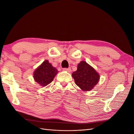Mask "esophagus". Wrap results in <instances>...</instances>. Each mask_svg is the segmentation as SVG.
Masks as SVG:
<instances>
[{
	"label": "esophagus",
	"mask_w": 134,
	"mask_h": 134,
	"mask_svg": "<svg viewBox=\"0 0 134 134\" xmlns=\"http://www.w3.org/2000/svg\"><path fill=\"white\" fill-rule=\"evenodd\" d=\"M63 70L64 71H67V72H70L71 71V69L70 68H63Z\"/></svg>",
	"instance_id": "esophagus-1"
}]
</instances>
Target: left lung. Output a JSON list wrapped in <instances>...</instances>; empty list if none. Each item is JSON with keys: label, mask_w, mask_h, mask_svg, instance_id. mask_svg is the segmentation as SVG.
I'll return each mask as SVG.
<instances>
[{"label": "left lung", "mask_w": 134, "mask_h": 134, "mask_svg": "<svg viewBox=\"0 0 134 134\" xmlns=\"http://www.w3.org/2000/svg\"><path fill=\"white\" fill-rule=\"evenodd\" d=\"M72 76L75 84L83 91L92 90L99 80V74L84 61L78 64L77 70L73 72Z\"/></svg>", "instance_id": "obj_1"}]
</instances>
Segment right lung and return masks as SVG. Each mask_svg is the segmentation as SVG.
Masks as SVG:
<instances>
[{
  "label": "right lung",
  "mask_w": 134,
  "mask_h": 134,
  "mask_svg": "<svg viewBox=\"0 0 134 134\" xmlns=\"http://www.w3.org/2000/svg\"><path fill=\"white\" fill-rule=\"evenodd\" d=\"M58 72V70L46 60L35 70L34 78L40 86L44 87L52 82Z\"/></svg>",
  "instance_id": "1"
}]
</instances>
